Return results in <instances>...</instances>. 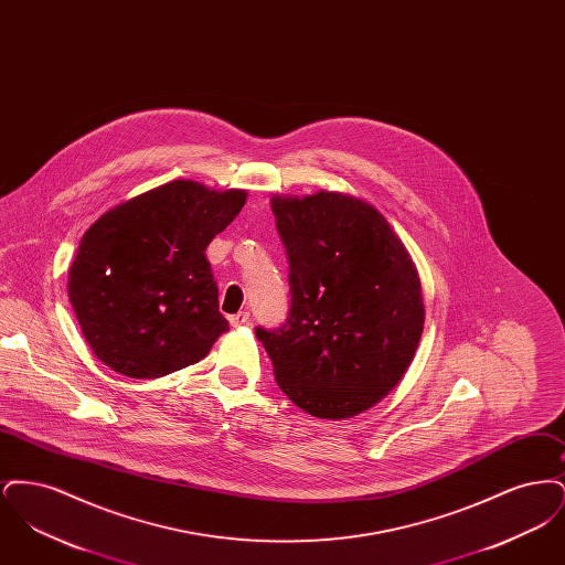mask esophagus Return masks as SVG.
Segmentation results:
<instances>
[{"label": "esophagus", "instance_id": "esophagus-1", "mask_svg": "<svg viewBox=\"0 0 565 565\" xmlns=\"http://www.w3.org/2000/svg\"><path fill=\"white\" fill-rule=\"evenodd\" d=\"M228 322H231V326H235V328H239V326H245V323L249 322V313H247V311H239V313H233V316H228Z\"/></svg>", "mask_w": 565, "mask_h": 565}]
</instances>
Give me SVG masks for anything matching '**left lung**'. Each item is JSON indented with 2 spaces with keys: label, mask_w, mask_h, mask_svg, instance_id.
<instances>
[{
  "label": "left lung",
  "mask_w": 565,
  "mask_h": 565,
  "mask_svg": "<svg viewBox=\"0 0 565 565\" xmlns=\"http://www.w3.org/2000/svg\"><path fill=\"white\" fill-rule=\"evenodd\" d=\"M290 311L256 326L279 390L309 415L353 417L403 379L424 330L422 284L385 217L339 192L275 196Z\"/></svg>",
  "instance_id": "left-lung-1"
}]
</instances>
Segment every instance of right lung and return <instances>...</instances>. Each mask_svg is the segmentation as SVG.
<instances>
[{
    "label": "right lung",
    "mask_w": 565,
    "mask_h": 565,
    "mask_svg": "<svg viewBox=\"0 0 565 565\" xmlns=\"http://www.w3.org/2000/svg\"><path fill=\"white\" fill-rule=\"evenodd\" d=\"M243 190L175 180L102 215L82 237L67 292L82 334L111 371L157 379L203 360L228 330L205 249Z\"/></svg>",
    "instance_id": "add662e5"
}]
</instances>
